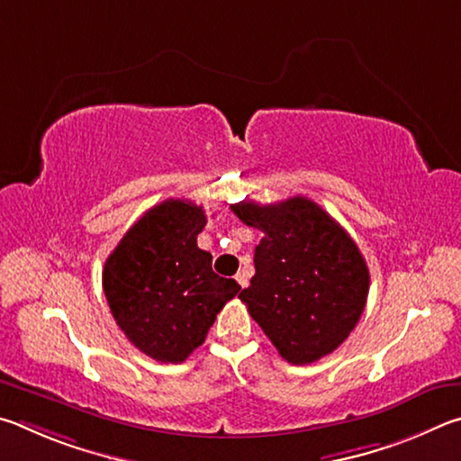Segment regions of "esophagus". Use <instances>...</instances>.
Instances as JSON below:
<instances>
[{
  "label": "esophagus",
  "mask_w": 461,
  "mask_h": 461,
  "mask_svg": "<svg viewBox=\"0 0 461 461\" xmlns=\"http://www.w3.org/2000/svg\"><path fill=\"white\" fill-rule=\"evenodd\" d=\"M237 284H239L240 287H247V285H249V277H247V273H239V276H237Z\"/></svg>",
  "instance_id": "obj_1"
}]
</instances>
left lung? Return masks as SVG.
Instances as JSON below:
<instances>
[{
	"label": "left lung",
	"mask_w": 461,
	"mask_h": 461,
	"mask_svg": "<svg viewBox=\"0 0 461 461\" xmlns=\"http://www.w3.org/2000/svg\"><path fill=\"white\" fill-rule=\"evenodd\" d=\"M240 221L263 232L255 276L239 294L265 336L292 365L328 357L357 328L370 276L358 247L316 202H237Z\"/></svg>",
	"instance_id": "left-lung-1"
}]
</instances>
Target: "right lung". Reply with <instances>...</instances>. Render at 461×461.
I'll use <instances>...</instances> for the list:
<instances>
[{"label":"right lung","instance_id":"right-lung-1","mask_svg":"<svg viewBox=\"0 0 461 461\" xmlns=\"http://www.w3.org/2000/svg\"><path fill=\"white\" fill-rule=\"evenodd\" d=\"M202 206L169 198L149 208L104 261L103 292L121 332L158 362H184L204 342L216 313L239 294L198 249Z\"/></svg>","mask_w":461,"mask_h":461}]
</instances>
